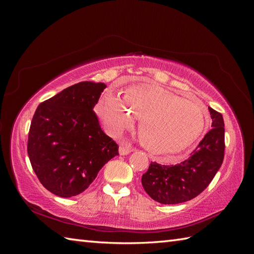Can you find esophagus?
<instances>
[{"label":"esophagus","mask_w":254,"mask_h":254,"mask_svg":"<svg viewBox=\"0 0 254 254\" xmlns=\"http://www.w3.org/2000/svg\"><path fill=\"white\" fill-rule=\"evenodd\" d=\"M132 150H133L132 146L128 144V143H122L120 145L119 151H120V155H122V156H126V155H128L129 152H131Z\"/></svg>","instance_id":"obj_1"}]
</instances>
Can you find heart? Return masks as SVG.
<instances>
[{"instance_id": "obj_1", "label": "heart", "mask_w": 254, "mask_h": 254, "mask_svg": "<svg viewBox=\"0 0 254 254\" xmlns=\"http://www.w3.org/2000/svg\"><path fill=\"white\" fill-rule=\"evenodd\" d=\"M97 113L113 134L122 133L141 120L140 141L155 155L186 150L209 124V112L201 103L152 84L129 88L123 98L106 92L97 104Z\"/></svg>"}]
</instances>
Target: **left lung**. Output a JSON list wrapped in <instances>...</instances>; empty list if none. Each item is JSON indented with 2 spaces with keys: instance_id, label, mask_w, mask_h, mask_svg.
<instances>
[{
  "instance_id": "1",
  "label": "left lung",
  "mask_w": 254,
  "mask_h": 254,
  "mask_svg": "<svg viewBox=\"0 0 254 254\" xmlns=\"http://www.w3.org/2000/svg\"><path fill=\"white\" fill-rule=\"evenodd\" d=\"M212 129L190 157L176 165L151 162L142 176V186L153 200L177 204L203 191L220 168L225 156V123L222 115L209 107Z\"/></svg>"
}]
</instances>
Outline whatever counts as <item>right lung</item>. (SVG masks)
I'll use <instances>...</instances> for the list:
<instances>
[{"label": "right lung", "instance_id": "obj_1", "mask_svg": "<svg viewBox=\"0 0 254 254\" xmlns=\"http://www.w3.org/2000/svg\"><path fill=\"white\" fill-rule=\"evenodd\" d=\"M103 82L81 81L41 103L34 114L27 142L30 164L42 186L68 198L79 195L102 167L119 155L93 111Z\"/></svg>", "mask_w": 254, "mask_h": 254}]
</instances>
